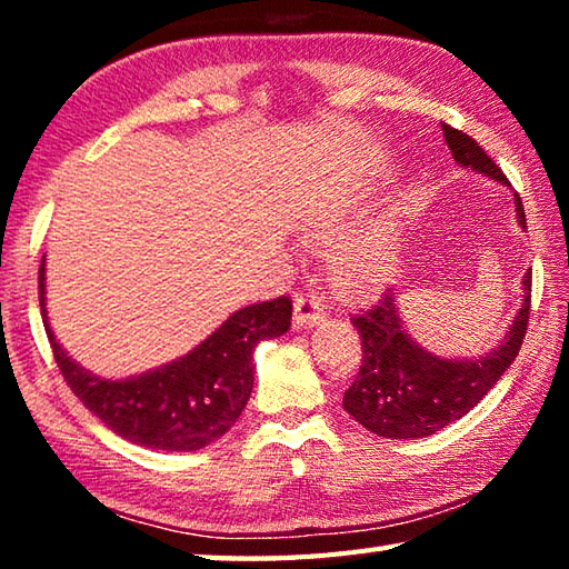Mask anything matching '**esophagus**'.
Masks as SVG:
<instances>
[{
	"label": "esophagus",
	"instance_id": "obj_1",
	"mask_svg": "<svg viewBox=\"0 0 569 569\" xmlns=\"http://www.w3.org/2000/svg\"><path fill=\"white\" fill-rule=\"evenodd\" d=\"M326 319L323 308H321V296L308 291L296 296V303H293V326L296 329H313V326H319Z\"/></svg>",
	"mask_w": 569,
	"mask_h": 569
}]
</instances>
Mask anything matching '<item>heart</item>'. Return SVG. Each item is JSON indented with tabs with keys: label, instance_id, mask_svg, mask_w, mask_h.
<instances>
[{
	"label": "heart",
	"instance_id": "1",
	"mask_svg": "<svg viewBox=\"0 0 569 569\" xmlns=\"http://www.w3.org/2000/svg\"><path fill=\"white\" fill-rule=\"evenodd\" d=\"M343 230V210H316L306 223V238L313 246H329ZM391 271V253L379 238H351L333 253L336 281L353 291L379 288Z\"/></svg>",
	"mask_w": 569,
	"mask_h": 569
}]
</instances>
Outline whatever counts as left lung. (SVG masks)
Masks as SVG:
<instances>
[{"label":"left lung","mask_w":569,"mask_h":569,"mask_svg":"<svg viewBox=\"0 0 569 569\" xmlns=\"http://www.w3.org/2000/svg\"><path fill=\"white\" fill-rule=\"evenodd\" d=\"M441 130L461 168L509 188L505 172L477 146L475 138L449 124H441ZM515 213L519 228L525 230L527 218L517 192ZM529 288L532 271L522 278V308L502 341L471 359H445L423 349L403 326L397 293H383L377 306L351 319L361 336L363 359L359 377L346 391L343 409L361 427L387 439H421L461 419L485 399V393L517 359L529 321Z\"/></svg>","instance_id":"1"}]
</instances>
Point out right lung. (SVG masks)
Listing matches in <instances>:
<instances>
[{"label": "right lung", "instance_id": "add662e5", "mask_svg": "<svg viewBox=\"0 0 569 569\" xmlns=\"http://www.w3.org/2000/svg\"><path fill=\"white\" fill-rule=\"evenodd\" d=\"M44 258L40 306L47 339L67 387L114 435L160 451H198L238 421L253 391V351L291 329V298L253 303L230 313L196 349L128 379H102L67 353L47 319Z\"/></svg>", "mask_w": 569, "mask_h": 569}]
</instances>
